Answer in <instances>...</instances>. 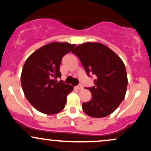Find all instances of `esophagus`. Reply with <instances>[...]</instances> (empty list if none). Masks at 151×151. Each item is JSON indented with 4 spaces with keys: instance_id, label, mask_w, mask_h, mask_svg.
<instances>
[{
    "instance_id": "esophagus-1",
    "label": "esophagus",
    "mask_w": 151,
    "mask_h": 151,
    "mask_svg": "<svg viewBox=\"0 0 151 151\" xmlns=\"http://www.w3.org/2000/svg\"><path fill=\"white\" fill-rule=\"evenodd\" d=\"M77 89L78 90H81V89H83V86L81 84H78V85L77 86Z\"/></svg>"
}]
</instances>
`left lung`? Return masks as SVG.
I'll return each mask as SVG.
<instances>
[{"mask_svg": "<svg viewBox=\"0 0 151 151\" xmlns=\"http://www.w3.org/2000/svg\"><path fill=\"white\" fill-rule=\"evenodd\" d=\"M72 52L79 58L89 77L96 76L94 85L86 87L91 93L89 101L82 103V109L94 118L113 113L125 97L128 79L121 59L101 43L86 42L78 45Z\"/></svg>", "mask_w": 151, "mask_h": 151, "instance_id": "left-lung-1", "label": "left lung"}]
</instances>
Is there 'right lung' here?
I'll return each instance as SVG.
<instances>
[{"mask_svg":"<svg viewBox=\"0 0 151 151\" xmlns=\"http://www.w3.org/2000/svg\"><path fill=\"white\" fill-rule=\"evenodd\" d=\"M74 47L67 42L50 43L25 61L21 74L22 90L27 101L41 113L52 115L65 108L67 96L74 87L57 79L61 78L62 58Z\"/></svg>","mask_w":151,"mask_h":151,"instance_id":"add662e5","label":"right lung"}]
</instances>
